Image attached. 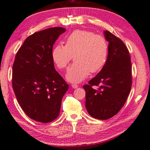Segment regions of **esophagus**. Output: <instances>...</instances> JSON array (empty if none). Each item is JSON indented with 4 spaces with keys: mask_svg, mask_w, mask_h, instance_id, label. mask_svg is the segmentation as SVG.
I'll use <instances>...</instances> for the list:
<instances>
[{
    "mask_svg": "<svg viewBox=\"0 0 150 150\" xmlns=\"http://www.w3.org/2000/svg\"><path fill=\"white\" fill-rule=\"evenodd\" d=\"M71 87L73 88H77L79 87V86L77 85V84H71Z\"/></svg>",
    "mask_w": 150,
    "mask_h": 150,
    "instance_id": "obj_1",
    "label": "esophagus"
}]
</instances>
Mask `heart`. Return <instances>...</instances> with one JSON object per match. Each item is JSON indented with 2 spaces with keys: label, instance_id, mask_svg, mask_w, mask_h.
Here are the masks:
<instances>
[{
  "label": "heart",
  "instance_id": "b5f03b06",
  "mask_svg": "<svg viewBox=\"0 0 150 150\" xmlns=\"http://www.w3.org/2000/svg\"><path fill=\"white\" fill-rule=\"evenodd\" d=\"M66 45L58 44L52 51V58L57 68H66L74 57L75 62L68 69L66 78L80 82L105 66L109 44L105 37L87 30H75L65 39Z\"/></svg>",
  "mask_w": 150,
  "mask_h": 150
}]
</instances>
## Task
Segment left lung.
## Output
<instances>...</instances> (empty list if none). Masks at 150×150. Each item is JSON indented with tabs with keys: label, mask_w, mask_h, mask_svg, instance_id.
Returning <instances> with one entry per match:
<instances>
[{
	"label": "left lung",
	"mask_w": 150,
	"mask_h": 150,
	"mask_svg": "<svg viewBox=\"0 0 150 150\" xmlns=\"http://www.w3.org/2000/svg\"><path fill=\"white\" fill-rule=\"evenodd\" d=\"M105 36L109 42L108 56L99 73L83 87L86 91V107L91 117L106 120L122 108L131 89V62L124 42L108 31ZM99 86L98 89L92 88Z\"/></svg>",
	"instance_id": "left-lung-1"
}]
</instances>
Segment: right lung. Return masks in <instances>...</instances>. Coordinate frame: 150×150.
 <instances>
[{
    "mask_svg": "<svg viewBox=\"0 0 150 150\" xmlns=\"http://www.w3.org/2000/svg\"><path fill=\"white\" fill-rule=\"evenodd\" d=\"M62 27L37 31L24 40L15 55L12 84L17 102L26 115L40 123L59 116L68 84L56 71L52 58L54 43L65 32Z\"/></svg>",
    "mask_w": 150,
    "mask_h": 150,
    "instance_id": "1",
    "label": "right lung"
}]
</instances>
